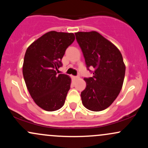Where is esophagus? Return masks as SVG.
Returning <instances> with one entry per match:
<instances>
[{
	"label": "esophagus",
	"instance_id": "obj_1",
	"mask_svg": "<svg viewBox=\"0 0 148 148\" xmlns=\"http://www.w3.org/2000/svg\"><path fill=\"white\" fill-rule=\"evenodd\" d=\"M72 79H79V76H73Z\"/></svg>",
	"mask_w": 148,
	"mask_h": 148
}]
</instances>
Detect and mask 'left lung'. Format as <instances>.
<instances>
[{
  "mask_svg": "<svg viewBox=\"0 0 148 148\" xmlns=\"http://www.w3.org/2000/svg\"><path fill=\"white\" fill-rule=\"evenodd\" d=\"M75 35L88 69H95L92 77L84 79L86 88L81 93L82 103L90 111H103L111 106L123 87L125 74L123 56L97 32H78Z\"/></svg>",
  "mask_w": 148,
  "mask_h": 148,
  "instance_id": "1",
  "label": "left lung"
}]
</instances>
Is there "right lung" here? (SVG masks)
Listing matches in <instances>:
<instances>
[{
    "label": "right lung",
    "instance_id": "add662e5",
    "mask_svg": "<svg viewBox=\"0 0 148 148\" xmlns=\"http://www.w3.org/2000/svg\"><path fill=\"white\" fill-rule=\"evenodd\" d=\"M73 33L50 31L30 45L25 51L23 75L30 96L38 106L47 111L64 105L71 79L56 70L66 49L73 43Z\"/></svg>",
    "mask_w": 148,
    "mask_h": 148
}]
</instances>
